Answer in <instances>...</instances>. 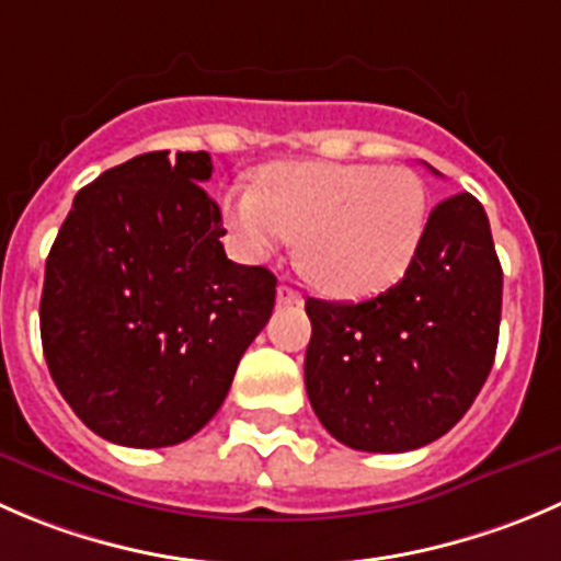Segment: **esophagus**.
<instances>
[{
  "label": "esophagus",
  "instance_id": "34e87169",
  "mask_svg": "<svg viewBox=\"0 0 561 561\" xmlns=\"http://www.w3.org/2000/svg\"><path fill=\"white\" fill-rule=\"evenodd\" d=\"M276 304L287 307V304H301V293L293 290L290 285H279L276 287Z\"/></svg>",
  "mask_w": 561,
  "mask_h": 561
}]
</instances>
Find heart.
Masks as SVG:
<instances>
[{"label":"heart","mask_w":561,"mask_h":561,"mask_svg":"<svg viewBox=\"0 0 561 561\" xmlns=\"http://www.w3.org/2000/svg\"><path fill=\"white\" fill-rule=\"evenodd\" d=\"M257 186L225 194L238 254L263 263L298 238V268L331 298L389 290L425 241V183L405 167L282 161L260 172Z\"/></svg>","instance_id":"heart-1"}]
</instances>
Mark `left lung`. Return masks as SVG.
I'll return each mask as SVG.
<instances>
[{
  "label": "left lung",
  "instance_id": "1",
  "mask_svg": "<svg viewBox=\"0 0 561 561\" xmlns=\"http://www.w3.org/2000/svg\"><path fill=\"white\" fill-rule=\"evenodd\" d=\"M307 314L304 383L336 442L408 453L442 438L496 356L502 265L480 199L460 192L438 203L416 260L389 290L358 304L307 298Z\"/></svg>",
  "mask_w": 561,
  "mask_h": 561
}]
</instances>
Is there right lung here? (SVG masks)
Returning <instances> with one entry per match:
<instances>
[{
    "label": "right lung",
    "instance_id": "1",
    "mask_svg": "<svg viewBox=\"0 0 561 561\" xmlns=\"http://www.w3.org/2000/svg\"><path fill=\"white\" fill-rule=\"evenodd\" d=\"M210 156L170 150L81 188L46 260L41 340L76 416L119 447L208 425L274 312L276 276L227 260Z\"/></svg>",
    "mask_w": 561,
    "mask_h": 561
}]
</instances>
